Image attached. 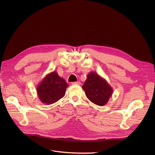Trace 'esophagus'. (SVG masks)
Listing matches in <instances>:
<instances>
[{
	"mask_svg": "<svg viewBox=\"0 0 155 155\" xmlns=\"http://www.w3.org/2000/svg\"><path fill=\"white\" fill-rule=\"evenodd\" d=\"M72 85H81V82L80 81H76V82H73L72 83Z\"/></svg>",
	"mask_w": 155,
	"mask_h": 155,
	"instance_id": "esophagus-1",
	"label": "esophagus"
}]
</instances>
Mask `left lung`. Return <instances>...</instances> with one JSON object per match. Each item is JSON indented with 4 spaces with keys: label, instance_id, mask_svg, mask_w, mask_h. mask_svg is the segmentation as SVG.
<instances>
[{
    "label": "left lung",
    "instance_id": "1",
    "mask_svg": "<svg viewBox=\"0 0 155 155\" xmlns=\"http://www.w3.org/2000/svg\"><path fill=\"white\" fill-rule=\"evenodd\" d=\"M82 88L88 99L99 106L106 105L113 93L112 88L105 79L93 72L87 75Z\"/></svg>",
    "mask_w": 155,
    "mask_h": 155
}]
</instances>
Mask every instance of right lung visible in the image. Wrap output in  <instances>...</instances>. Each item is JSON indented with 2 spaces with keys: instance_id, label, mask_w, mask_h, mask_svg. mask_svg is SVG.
I'll return each mask as SVG.
<instances>
[{
  "instance_id": "right-lung-1",
  "label": "right lung",
  "mask_w": 155,
  "mask_h": 155,
  "mask_svg": "<svg viewBox=\"0 0 155 155\" xmlns=\"http://www.w3.org/2000/svg\"><path fill=\"white\" fill-rule=\"evenodd\" d=\"M68 86L66 81L54 71L46 75L37 87V96L43 104L51 105L64 97Z\"/></svg>"
}]
</instances>
